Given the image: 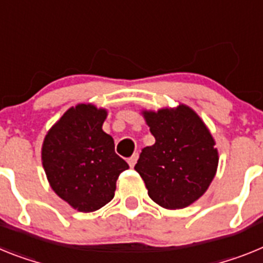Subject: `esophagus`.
Masks as SVG:
<instances>
[{"label": "esophagus", "mask_w": 263, "mask_h": 263, "mask_svg": "<svg viewBox=\"0 0 263 263\" xmlns=\"http://www.w3.org/2000/svg\"><path fill=\"white\" fill-rule=\"evenodd\" d=\"M138 159H139V155L138 154H134L131 157H129V159H128V164H129V166H131V168H132V166H135V164H136Z\"/></svg>", "instance_id": "34e87169"}]
</instances>
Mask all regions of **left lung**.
Segmentation results:
<instances>
[{
  "label": "left lung",
  "instance_id": "8db88e82",
  "mask_svg": "<svg viewBox=\"0 0 263 263\" xmlns=\"http://www.w3.org/2000/svg\"><path fill=\"white\" fill-rule=\"evenodd\" d=\"M141 114L156 141L143 148L135 171L157 205L165 209L189 206L216 176L218 151L211 131L186 104L143 109Z\"/></svg>",
  "mask_w": 263,
  "mask_h": 263
}]
</instances>
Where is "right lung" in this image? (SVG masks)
I'll return each mask as SVG.
<instances>
[{"label": "right lung", "mask_w": 263, "mask_h": 263, "mask_svg": "<svg viewBox=\"0 0 263 263\" xmlns=\"http://www.w3.org/2000/svg\"><path fill=\"white\" fill-rule=\"evenodd\" d=\"M106 108L81 103L47 131L41 151L50 186L78 212H95L115 196L116 180L128 164L115 154L112 136L102 129Z\"/></svg>", "instance_id": "obj_1"}]
</instances>
